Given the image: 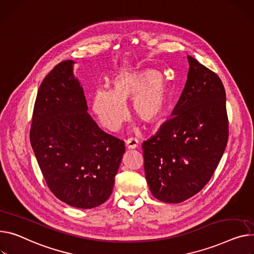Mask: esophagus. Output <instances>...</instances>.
<instances>
[{"label":"esophagus","mask_w":254,"mask_h":254,"mask_svg":"<svg viewBox=\"0 0 254 254\" xmlns=\"http://www.w3.org/2000/svg\"><path fill=\"white\" fill-rule=\"evenodd\" d=\"M138 147V141L133 138H130L126 141V148L127 149H136Z\"/></svg>","instance_id":"esophagus-1"}]
</instances>
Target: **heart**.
<instances>
[{
	"label": "heart",
	"mask_w": 254,
	"mask_h": 254,
	"mask_svg": "<svg viewBox=\"0 0 254 254\" xmlns=\"http://www.w3.org/2000/svg\"><path fill=\"white\" fill-rule=\"evenodd\" d=\"M111 91L99 89L92 100V109L99 122L111 131L120 129L128 116L127 103L132 99V113L147 126L163 116L168 102V88L155 70L117 73Z\"/></svg>",
	"instance_id": "heart-1"
}]
</instances>
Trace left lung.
I'll return each instance as SVG.
<instances>
[{
	"label": "left lung",
	"mask_w": 254,
	"mask_h": 254,
	"mask_svg": "<svg viewBox=\"0 0 254 254\" xmlns=\"http://www.w3.org/2000/svg\"><path fill=\"white\" fill-rule=\"evenodd\" d=\"M187 58V80L172 117L143 143L150 191L165 203H180L204 187L229 137L222 80L195 58Z\"/></svg>",
	"instance_id": "obj_1"
}]
</instances>
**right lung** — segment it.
<instances>
[{
  "mask_svg": "<svg viewBox=\"0 0 254 254\" xmlns=\"http://www.w3.org/2000/svg\"><path fill=\"white\" fill-rule=\"evenodd\" d=\"M74 63H59L41 83L30 144L53 194L70 206L89 209L110 197L126 149L88 113Z\"/></svg>",
  "mask_w": 254,
  "mask_h": 254,
  "instance_id": "right-lung-1",
  "label": "right lung"
}]
</instances>
